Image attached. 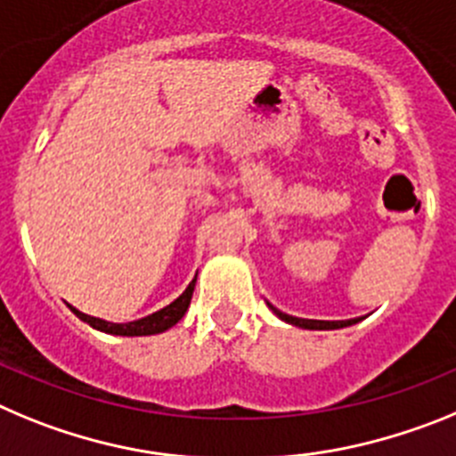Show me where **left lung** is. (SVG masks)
I'll use <instances>...</instances> for the list:
<instances>
[{
	"label": "left lung",
	"instance_id": "1",
	"mask_svg": "<svg viewBox=\"0 0 456 456\" xmlns=\"http://www.w3.org/2000/svg\"><path fill=\"white\" fill-rule=\"evenodd\" d=\"M273 306V305H270ZM273 311L274 314L279 315V318H284L286 322H290V325H295V327H305V330H336V327H343L346 325V320H336V322H330V320H306V318H293V315H286V314H281V311H277L273 306Z\"/></svg>",
	"mask_w": 456,
	"mask_h": 456
}]
</instances>
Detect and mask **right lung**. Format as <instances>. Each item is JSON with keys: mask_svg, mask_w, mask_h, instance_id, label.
<instances>
[{"mask_svg": "<svg viewBox=\"0 0 456 456\" xmlns=\"http://www.w3.org/2000/svg\"><path fill=\"white\" fill-rule=\"evenodd\" d=\"M192 290H195V279H192L188 289L179 295L172 305L163 306L161 311L157 314L145 315L141 320H134V322H106V320L100 318H93V315H86L81 311L72 309L77 315H79L84 322H88L90 327H95V330L106 331V334H118V336H150V334H161V331L170 330L172 325H177L179 320L183 318L186 314L188 305H191V297H192Z\"/></svg>", "mask_w": 456, "mask_h": 456, "instance_id": "right-lung-1", "label": "right lung"}]
</instances>
